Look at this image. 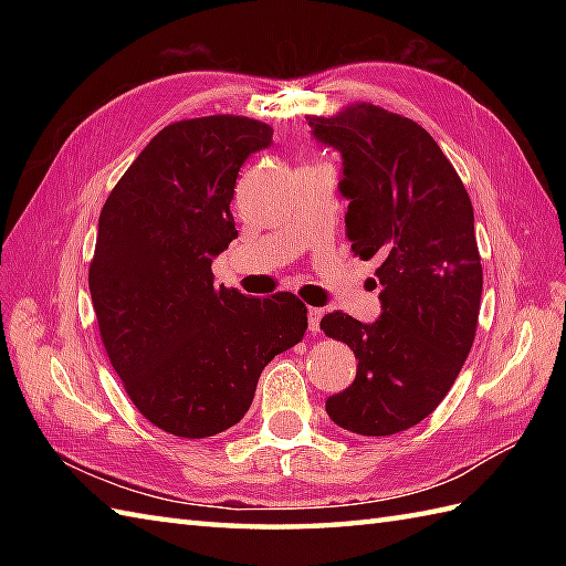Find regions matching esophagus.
Listing matches in <instances>:
<instances>
[{
  "instance_id": "obj_1",
  "label": "esophagus",
  "mask_w": 566,
  "mask_h": 566,
  "mask_svg": "<svg viewBox=\"0 0 566 566\" xmlns=\"http://www.w3.org/2000/svg\"><path fill=\"white\" fill-rule=\"evenodd\" d=\"M321 318H323V308L311 306L308 308V331L311 333H318L321 331Z\"/></svg>"
}]
</instances>
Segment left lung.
I'll return each instance as SVG.
<instances>
[{
  "label": "left lung",
  "mask_w": 566,
  "mask_h": 566,
  "mask_svg": "<svg viewBox=\"0 0 566 566\" xmlns=\"http://www.w3.org/2000/svg\"><path fill=\"white\" fill-rule=\"evenodd\" d=\"M306 122L343 158L338 189L350 201L345 233L355 255L381 260L375 323L343 311L321 318V331L357 357L355 381L326 411L357 436H394L436 411L472 350L482 302L472 201L411 118L353 104Z\"/></svg>",
  "instance_id": "8db88e82"
}]
</instances>
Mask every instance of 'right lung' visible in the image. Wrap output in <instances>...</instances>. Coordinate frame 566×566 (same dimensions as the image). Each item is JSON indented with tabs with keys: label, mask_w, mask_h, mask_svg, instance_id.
Returning a JSON list of instances; mask_svg holds the SVG:
<instances>
[{
	"label": "right lung",
	"mask_w": 566,
	"mask_h": 566,
	"mask_svg": "<svg viewBox=\"0 0 566 566\" xmlns=\"http://www.w3.org/2000/svg\"><path fill=\"white\" fill-rule=\"evenodd\" d=\"M270 146L272 128L245 116L170 124L99 213L90 292L102 343L138 411L179 438L235 426L262 369L308 326L290 292L250 298L213 284V258L238 238L240 167Z\"/></svg>",
	"instance_id": "right-lung-1"
}]
</instances>
